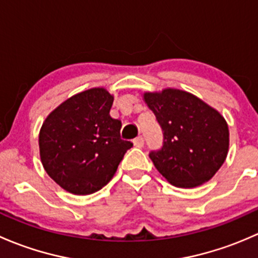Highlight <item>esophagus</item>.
I'll return each instance as SVG.
<instances>
[{"instance_id": "34e87169", "label": "esophagus", "mask_w": 258, "mask_h": 258, "mask_svg": "<svg viewBox=\"0 0 258 258\" xmlns=\"http://www.w3.org/2000/svg\"><path fill=\"white\" fill-rule=\"evenodd\" d=\"M144 144H145V140H144V137H142V136L136 137V139L134 140V145L136 146V147H142Z\"/></svg>"}]
</instances>
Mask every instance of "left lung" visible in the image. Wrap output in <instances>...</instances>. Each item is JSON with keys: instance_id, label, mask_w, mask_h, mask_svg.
<instances>
[{"instance_id": "left-lung-1", "label": "left lung", "mask_w": 258, "mask_h": 258, "mask_svg": "<svg viewBox=\"0 0 258 258\" xmlns=\"http://www.w3.org/2000/svg\"><path fill=\"white\" fill-rule=\"evenodd\" d=\"M163 134L162 147L150 152L158 172L183 188L210 181L225 162L228 126L215 108L181 90L145 93Z\"/></svg>"}]
</instances>
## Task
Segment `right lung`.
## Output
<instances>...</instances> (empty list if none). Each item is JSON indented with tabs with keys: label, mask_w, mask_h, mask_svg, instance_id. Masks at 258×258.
<instances>
[{
	"label": "right lung",
	"mask_w": 258,
	"mask_h": 258,
	"mask_svg": "<svg viewBox=\"0 0 258 258\" xmlns=\"http://www.w3.org/2000/svg\"><path fill=\"white\" fill-rule=\"evenodd\" d=\"M113 96L91 88L64 101L48 114L38 137L43 168L74 195H91L111 181L127 150L121 121L110 116Z\"/></svg>",
	"instance_id": "add662e5"
}]
</instances>
